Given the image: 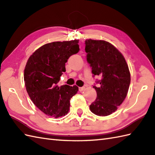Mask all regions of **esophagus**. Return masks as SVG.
I'll list each match as a JSON object with an SVG mask.
<instances>
[{"instance_id": "34e87169", "label": "esophagus", "mask_w": 155, "mask_h": 155, "mask_svg": "<svg viewBox=\"0 0 155 155\" xmlns=\"http://www.w3.org/2000/svg\"><path fill=\"white\" fill-rule=\"evenodd\" d=\"M84 89H85V87H79V89H78V90H79V91L82 92L83 91H84Z\"/></svg>"}]
</instances>
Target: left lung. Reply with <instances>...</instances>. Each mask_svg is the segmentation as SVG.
<instances>
[{
	"label": "left lung",
	"instance_id": "1",
	"mask_svg": "<svg viewBox=\"0 0 155 155\" xmlns=\"http://www.w3.org/2000/svg\"><path fill=\"white\" fill-rule=\"evenodd\" d=\"M87 61L94 75H100L99 87H93L97 99L90 105V110L99 116H107L116 111L128 94L130 72L120 51L105 40L86 39Z\"/></svg>",
	"mask_w": 155,
	"mask_h": 155
}]
</instances>
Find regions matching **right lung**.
<instances>
[{
    "instance_id": "right-lung-1",
    "label": "right lung",
    "mask_w": 155,
    "mask_h": 155,
    "mask_svg": "<svg viewBox=\"0 0 155 155\" xmlns=\"http://www.w3.org/2000/svg\"><path fill=\"white\" fill-rule=\"evenodd\" d=\"M79 40L54 41L44 44L29 56L24 70L27 92L33 104L48 116H64L70 110V100L78 87L58 86L66 71L68 58L79 51Z\"/></svg>"
}]
</instances>
